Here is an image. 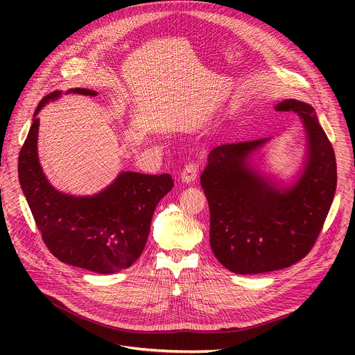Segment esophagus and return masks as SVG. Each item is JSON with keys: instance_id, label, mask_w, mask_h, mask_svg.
<instances>
[{"instance_id": "esophagus-1", "label": "esophagus", "mask_w": 355, "mask_h": 355, "mask_svg": "<svg viewBox=\"0 0 355 355\" xmlns=\"http://www.w3.org/2000/svg\"><path fill=\"white\" fill-rule=\"evenodd\" d=\"M200 170V162L198 161H190L187 165L184 166V170L181 173V180L187 184H191L196 181Z\"/></svg>"}]
</instances>
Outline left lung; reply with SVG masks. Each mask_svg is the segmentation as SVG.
I'll list each match as a JSON object with an SVG mask.
<instances>
[{
	"label": "left lung",
	"instance_id": "left-lung-1",
	"mask_svg": "<svg viewBox=\"0 0 355 355\" xmlns=\"http://www.w3.org/2000/svg\"><path fill=\"white\" fill-rule=\"evenodd\" d=\"M275 109L296 112L308 134L305 171L291 190L279 191L246 162L266 139L211 149L200 177L210 209L211 250L239 275L273 272L304 259L318 240L337 189L334 148L313 107L286 99Z\"/></svg>",
	"mask_w": 355,
	"mask_h": 355
}]
</instances>
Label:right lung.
I'll list each match as a JSON object with an SVG mask.
<instances>
[{"instance_id": "add662e5", "label": "right lung", "mask_w": 355, "mask_h": 355, "mask_svg": "<svg viewBox=\"0 0 355 355\" xmlns=\"http://www.w3.org/2000/svg\"><path fill=\"white\" fill-rule=\"evenodd\" d=\"M79 95L95 90L76 87ZM35 109L34 116L49 99ZM39 118H34L18 155V180L47 249L60 262L95 273H115L141 256L158 201L174 187L170 174L122 173L116 181L93 197H73L55 191L37 158Z\"/></svg>"}]
</instances>
